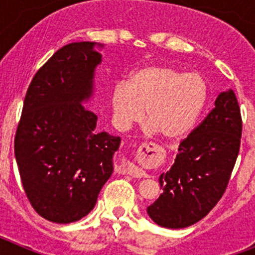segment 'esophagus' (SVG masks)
Returning <instances> with one entry per match:
<instances>
[{"mask_svg":"<svg viewBox=\"0 0 255 255\" xmlns=\"http://www.w3.org/2000/svg\"><path fill=\"white\" fill-rule=\"evenodd\" d=\"M126 173L132 177H145V172L132 163H126Z\"/></svg>","mask_w":255,"mask_h":255,"instance_id":"1","label":"esophagus"}]
</instances>
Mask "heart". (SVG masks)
<instances>
[{"instance_id":"1","label":"heart","mask_w":255,"mask_h":255,"mask_svg":"<svg viewBox=\"0 0 255 255\" xmlns=\"http://www.w3.org/2000/svg\"><path fill=\"white\" fill-rule=\"evenodd\" d=\"M207 101V85L197 73H184L166 65L138 69L129 82L117 83L111 92L115 125L130 129L141 121L144 110L153 130L167 140L185 136Z\"/></svg>"}]
</instances>
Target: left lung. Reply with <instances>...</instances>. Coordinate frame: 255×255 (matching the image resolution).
Masks as SVG:
<instances>
[{"mask_svg":"<svg viewBox=\"0 0 255 255\" xmlns=\"http://www.w3.org/2000/svg\"><path fill=\"white\" fill-rule=\"evenodd\" d=\"M243 121L233 89L180 143L170 170L159 176L163 193L147 208L155 224L184 229L206 217L226 191L240 149Z\"/></svg>","mask_w":255,"mask_h":255,"instance_id":"1","label":"left lung"}]
</instances>
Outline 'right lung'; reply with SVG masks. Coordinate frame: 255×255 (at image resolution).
I'll list each match as a JSON object with an SVG mask.
<instances>
[{"mask_svg":"<svg viewBox=\"0 0 255 255\" xmlns=\"http://www.w3.org/2000/svg\"><path fill=\"white\" fill-rule=\"evenodd\" d=\"M94 46L66 44L38 70L15 134L26 197L38 215L56 224L75 222L94 208L121 143L120 136L97 131L98 117L82 105L92 97L102 61Z\"/></svg>","mask_w":255,"mask_h":255,"instance_id":"add662e5","label":"right lung"}]
</instances>
